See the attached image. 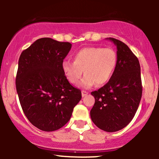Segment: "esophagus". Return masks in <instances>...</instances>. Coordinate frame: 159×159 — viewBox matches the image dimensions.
<instances>
[{
	"instance_id": "esophagus-1",
	"label": "esophagus",
	"mask_w": 159,
	"mask_h": 159,
	"mask_svg": "<svg viewBox=\"0 0 159 159\" xmlns=\"http://www.w3.org/2000/svg\"><path fill=\"white\" fill-rule=\"evenodd\" d=\"M87 94H88V92H87V91H85V90H82V91H81V96H82V97H85V96H87Z\"/></svg>"
}]
</instances>
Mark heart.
Here are the masks:
<instances>
[{
  "instance_id": "1",
  "label": "heart",
  "mask_w": 159,
  "mask_h": 159,
  "mask_svg": "<svg viewBox=\"0 0 159 159\" xmlns=\"http://www.w3.org/2000/svg\"><path fill=\"white\" fill-rule=\"evenodd\" d=\"M117 65V54L114 49L87 47L75 54L74 62L64 61L62 69L67 80L72 84L78 83L83 71L84 77L80 86L85 89L107 84L112 78Z\"/></svg>"
}]
</instances>
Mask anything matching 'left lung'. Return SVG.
<instances>
[{"mask_svg":"<svg viewBox=\"0 0 159 159\" xmlns=\"http://www.w3.org/2000/svg\"><path fill=\"white\" fill-rule=\"evenodd\" d=\"M116 46L117 65L105 86L91 93L95 104L90 117L102 130H121L132 121L141 99L142 84L138 59L125 43L106 38Z\"/></svg>","mask_w":159,"mask_h":159,"instance_id":"obj_1","label":"left lung"}]
</instances>
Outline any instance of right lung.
I'll return each instance as SVG.
<instances>
[{"label":"right lung","instance_id":"right-lung-1","mask_svg":"<svg viewBox=\"0 0 159 159\" xmlns=\"http://www.w3.org/2000/svg\"><path fill=\"white\" fill-rule=\"evenodd\" d=\"M72 48L52 38L36 40L21 54L16 85L25 116L45 132L61 129L81 99V90L66 78L62 63Z\"/></svg>","mask_w":159,"mask_h":159}]
</instances>
